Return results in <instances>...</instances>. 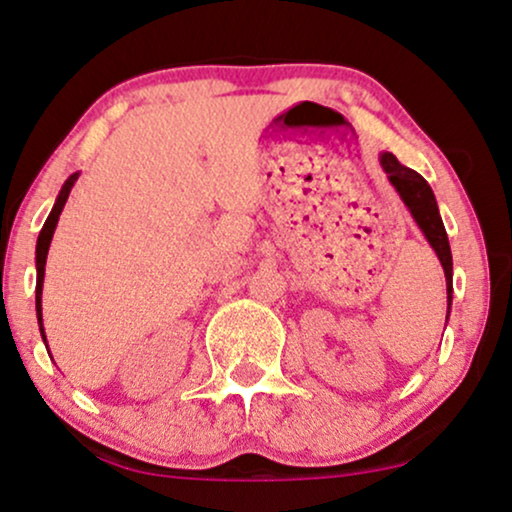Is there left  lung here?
Listing matches in <instances>:
<instances>
[{
    "label": "left lung",
    "mask_w": 512,
    "mask_h": 512,
    "mask_svg": "<svg viewBox=\"0 0 512 512\" xmlns=\"http://www.w3.org/2000/svg\"><path fill=\"white\" fill-rule=\"evenodd\" d=\"M379 164L384 169V174L389 176V183L393 190L400 195L403 205L408 207L410 217L415 219V224L420 226V231L427 238V243L432 245V250L439 257L443 274H446V293H448V312H451V300H453V255L451 245H448L446 229H443V221L439 214V205H436L434 190L429 188V183L417 174V171L408 169L398 162L391 152H381ZM446 312V322H448Z\"/></svg>",
    "instance_id": "1"
}]
</instances>
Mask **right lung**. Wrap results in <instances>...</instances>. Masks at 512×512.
Masks as SVG:
<instances>
[{"label":"right lung","instance_id":"obj_1","mask_svg":"<svg viewBox=\"0 0 512 512\" xmlns=\"http://www.w3.org/2000/svg\"><path fill=\"white\" fill-rule=\"evenodd\" d=\"M78 176L80 174L76 171V174H71L69 178H66L64 186H61L57 200H54L52 212H49L45 226H42V231L38 236V245H35V269H38V286H35V310H38L40 334H42V341H45V343H47V336H45V326H42V283H45V262H47V252H49V243H52L54 229H57L59 214H61V209H64L66 200H69V193H71L73 183L78 181Z\"/></svg>","mask_w":512,"mask_h":512}]
</instances>
